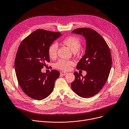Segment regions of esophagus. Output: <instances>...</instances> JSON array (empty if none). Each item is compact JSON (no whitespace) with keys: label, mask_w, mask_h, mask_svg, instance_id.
I'll use <instances>...</instances> for the list:
<instances>
[{"label":"esophagus","mask_w":129,"mask_h":129,"mask_svg":"<svg viewBox=\"0 0 129 129\" xmlns=\"http://www.w3.org/2000/svg\"><path fill=\"white\" fill-rule=\"evenodd\" d=\"M67 74V72H60V75H65Z\"/></svg>","instance_id":"obj_1"}]
</instances>
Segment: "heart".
I'll return each mask as SVG.
<instances>
[{
	"label": "heart",
	"instance_id": "heart-1",
	"mask_svg": "<svg viewBox=\"0 0 129 129\" xmlns=\"http://www.w3.org/2000/svg\"><path fill=\"white\" fill-rule=\"evenodd\" d=\"M62 43L70 48L74 53L77 52L81 47V42L80 40L74 36H69L63 39ZM58 45L54 43L52 44L48 48V54L51 59H55L57 55ZM71 61L60 59L55 64V67L62 71H67L72 65Z\"/></svg>",
	"mask_w": 129,
	"mask_h": 129
}]
</instances>
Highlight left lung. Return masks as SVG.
Here are the masks:
<instances>
[{
	"label": "left lung",
	"instance_id": "8db88e82",
	"mask_svg": "<svg viewBox=\"0 0 129 129\" xmlns=\"http://www.w3.org/2000/svg\"><path fill=\"white\" fill-rule=\"evenodd\" d=\"M72 33L82 35L85 38V54L76 68L86 71L87 74L83 77L74 72L75 77L71 84V88L80 96L90 98L100 91L107 80L112 64L110 50L104 39L92 29L78 28Z\"/></svg>",
	"mask_w": 129,
	"mask_h": 129
}]
</instances>
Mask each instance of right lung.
<instances>
[{"instance_id": "obj_1", "label": "right lung", "mask_w": 129, "mask_h": 129, "mask_svg": "<svg viewBox=\"0 0 129 129\" xmlns=\"http://www.w3.org/2000/svg\"><path fill=\"white\" fill-rule=\"evenodd\" d=\"M62 35L38 29L21 42L15 60V71L18 84L28 96L37 100L47 98L53 92L60 73L53 70L47 74L41 69L49 62L48 48Z\"/></svg>"}]
</instances>
